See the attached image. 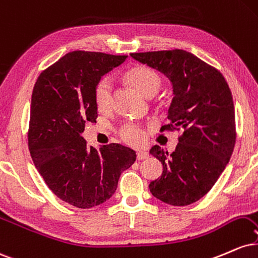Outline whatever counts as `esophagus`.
I'll return each mask as SVG.
<instances>
[{"label": "esophagus", "instance_id": "obj_1", "mask_svg": "<svg viewBox=\"0 0 258 258\" xmlns=\"http://www.w3.org/2000/svg\"><path fill=\"white\" fill-rule=\"evenodd\" d=\"M138 159L139 160H142V159H146V158H148V156H150V154H148V152H146V151H138Z\"/></svg>", "mask_w": 258, "mask_h": 258}]
</instances>
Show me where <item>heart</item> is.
Masks as SVG:
<instances>
[{
  "instance_id": "heart-1",
  "label": "heart",
  "mask_w": 258,
  "mask_h": 258,
  "mask_svg": "<svg viewBox=\"0 0 258 258\" xmlns=\"http://www.w3.org/2000/svg\"><path fill=\"white\" fill-rule=\"evenodd\" d=\"M125 80L136 90H139L142 95L147 96V98L156 95L160 89V86H162L160 76L154 70L144 65L134 66V68L130 69L125 74ZM94 98H95L96 107H98L100 112L110 111L112 105L111 78L104 77L98 82L95 87ZM119 135L124 141L128 142L130 145H134V146L144 144L145 139H146L145 130L141 126L135 125V124H126V125H124L120 129Z\"/></svg>"
}]
</instances>
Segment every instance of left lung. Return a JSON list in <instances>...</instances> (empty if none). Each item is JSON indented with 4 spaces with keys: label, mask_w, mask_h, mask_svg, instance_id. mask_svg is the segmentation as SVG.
Returning <instances> with one entry per match:
<instances>
[{
    "label": "left lung",
    "mask_w": 258,
    "mask_h": 258,
    "mask_svg": "<svg viewBox=\"0 0 258 258\" xmlns=\"http://www.w3.org/2000/svg\"><path fill=\"white\" fill-rule=\"evenodd\" d=\"M130 56L170 81L169 124L162 130L182 132L171 154L157 145L151 148L150 153L163 164L162 176L148 186L151 193L174 207L196 203L213 188L233 153L237 134L231 89L220 71L186 50Z\"/></svg>",
    "instance_id": "1"
}]
</instances>
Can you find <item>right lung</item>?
Segmentation results:
<instances>
[{
	"label": "right lung",
	"mask_w": 258,
	"mask_h": 258,
	"mask_svg": "<svg viewBox=\"0 0 258 258\" xmlns=\"http://www.w3.org/2000/svg\"><path fill=\"white\" fill-rule=\"evenodd\" d=\"M125 55L76 50L45 69L33 87L29 150L44 182L56 197L80 209L105 203L136 152L119 144L87 146L82 136L95 122V87Z\"/></svg>",
	"instance_id": "obj_1"
}]
</instances>
